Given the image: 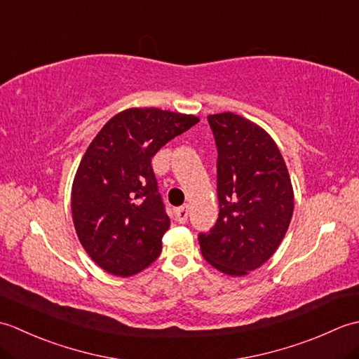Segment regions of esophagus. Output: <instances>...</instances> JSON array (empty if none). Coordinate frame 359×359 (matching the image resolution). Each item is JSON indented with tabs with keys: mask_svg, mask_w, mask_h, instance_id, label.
Instances as JSON below:
<instances>
[{
	"mask_svg": "<svg viewBox=\"0 0 359 359\" xmlns=\"http://www.w3.org/2000/svg\"><path fill=\"white\" fill-rule=\"evenodd\" d=\"M175 217H177L179 224H185L188 220V207H180L175 210Z\"/></svg>",
	"mask_w": 359,
	"mask_h": 359,
	"instance_id": "1",
	"label": "esophagus"
}]
</instances>
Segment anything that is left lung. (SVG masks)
Returning a JSON list of instances; mask_svg holds the SVG:
<instances>
[{"instance_id": "obj_1", "label": "left lung", "mask_w": 359, "mask_h": 359, "mask_svg": "<svg viewBox=\"0 0 359 359\" xmlns=\"http://www.w3.org/2000/svg\"><path fill=\"white\" fill-rule=\"evenodd\" d=\"M217 147L219 217L199 234L202 256L228 276H245L274 255L293 216L292 180L264 128L233 112L208 116Z\"/></svg>"}]
</instances>
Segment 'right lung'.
<instances>
[{
	"instance_id": "add662e5",
	"label": "right lung",
	"mask_w": 359,
	"mask_h": 359,
	"mask_svg": "<svg viewBox=\"0 0 359 359\" xmlns=\"http://www.w3.org/2000/svg\"><path fill=\"white\" fill-rule=\"evenodd\" d=\"M197 121L191 114L129 108L90 142L75 172L71 208L80 243L104 271L128 278L158 257L170 217L151 158Z\"/></svg>"
}]
</instances>
